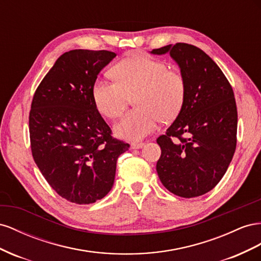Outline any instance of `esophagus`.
Here are the masks:
<instances>
[{
	"mask_svg": "<svg viewBox=\"0 0 261 261\" xmlns=\"http://www.w3.org/2000/svg\"><path fill=\"white\" fill-rule=\"evenodd\" d=\"M143 146H144V143H142V142H133V143H131V148H133V150L142 148Z\"/></svg>",
	"mask_w": 261,
	"mask_h": 261,
	"instance_id": "obj_1",
	"label": "esophagus"
}]
</instances>
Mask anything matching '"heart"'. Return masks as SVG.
Returning a JSON list of instances; mask_svg holds the SVG:
<instances>
[{"mask_svg":"<svg viewBox=\"0 0 261 261\" xmlns=\"http://www.w3.org/2000/svg\"><path fill=\"white\" fill-rule=\"evenodd\" d=\"M113 74L117 81L99 79L93 86V99L99 113L115 119L124 111L131 98L136 109L119 121L115 131L126 140H141L162 121L175 119L182 109L187 84L180 72L151 57L139 55L117 63Z\"/></svg>","mask_w":261,"mask_h":261,"instance_id":"b5f03b06","label":"heart"}]
</instances>
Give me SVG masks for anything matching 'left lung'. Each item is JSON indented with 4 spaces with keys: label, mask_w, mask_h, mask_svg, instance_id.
<instances>
[{
    "label": "left lung",
    "mask_w": 261,
    "mask_h": 261,
    "mask_svg": "<svg viewBox=\"0 0 261 261\" xmlns=\"http://www.w3.org/2000/svg\"><path fill=\"white\" fill-rule=\"evenodd\" d=\"M169 52L187 84L182 109L156 142V170L167 190L195 198L212 190L224 176L237 142V108L233 88L204 51L189 43L153 49Z\"/></svg>",
    "instance_id": "obj_1"
}]
</instances>
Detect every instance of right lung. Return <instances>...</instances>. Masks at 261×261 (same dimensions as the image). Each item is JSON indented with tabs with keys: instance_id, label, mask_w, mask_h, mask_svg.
I'll return each mask as SVG.
<instances>
[{
	"instance_id": "add662e5",
	"label": "right lung",
	"mask_w": 261,
	"mask_h": 261,
	"mask_svg": "<svg viewBox=\"0 0 261 261\" xmlns=\"http://www.w3.org/2000/svg\"><path fill=\"white\" fill-rule=\"evenodd\" d=\"M116 57L76 49L58 58L37 87L29 111L32 154L59 196L89 204L113 188L117 160L129 144L113 137L93 99L101 69Z\"/></svg>"
}]
</instances>
